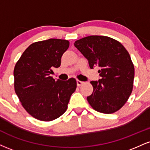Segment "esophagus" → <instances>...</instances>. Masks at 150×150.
<instances>
[{
  "label": "esophagus",
  "mask_w": 150,
  "mask_h": 150,
  "mask_svg": "<svg viewBox=\"0 0 150 150\" xmlns=\"http://www.w3.org/2000/svg\"><path fill=\"white\" fill-rule=\"evenodd\" d=\"M83 82H82V81H80V80H77V85L78 86H80L81 85H82L83 84Z\"/></svg>",
  "instance_id": "1"
}]
</instances>
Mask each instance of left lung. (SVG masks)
Listing matches in <instances>:
<instances>
[{
  "label": "left lung",
  "instance_id": "obj_1",
  "mask_svg": "<svg viewBox=\"0 0 150 150\" xmlns=\"http://www.w3.org/2000/svg\"><path fill=\"white\" fill-rule=\"evenodd\" d=\"M74 45L89 61L90 68H99L98 81H91L93 90L87 96L95 110L111 114L122 108L133 90L134 66L129 52L120 42L107 36L90 35Z\"/></svg>",
  "mask_w": 150,
  "mask_h": 150
}]
</instances>
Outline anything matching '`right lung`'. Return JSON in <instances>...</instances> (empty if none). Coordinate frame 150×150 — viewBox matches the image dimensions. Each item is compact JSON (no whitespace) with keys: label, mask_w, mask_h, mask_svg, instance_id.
<instances>
[{"label":"right lung","mask_w":150,"mask_h":150,"mask_svg":"<svg viewBox=\"0 0 150 150\" xmlns=\"http://www.w3.org/2000/svg\"><path fill=\"white\" fill-rule=\"evenodd\" d=\"M69 41L51 38L34 42L23 52L14 66V90L21 105L34 118L54 120L68 108L75 91V78L55 80L50 76L61 66V58Z\"/></svg>","instance_id":"right-lung-1"}]
</instances>
